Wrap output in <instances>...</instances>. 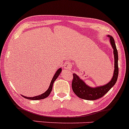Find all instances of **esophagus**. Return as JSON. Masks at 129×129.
Returning <instances> with one entry per match:
<instances>
[{"label":"esophagus","instance_id":"obj_1","mask_svg":"<svg viewBox=\"0 0 129 129\" xmlns=\"http://www.w3.org/2000/svg\"><path fill=\"white\" fill-rule=\"evenodd\" d=\"M72 67V64L69 62H66L64 63V66H63V68L65 69H67V70H69L70 68Z\"/></svg>","mask_w":129,"mask_h":129}]
</instances>
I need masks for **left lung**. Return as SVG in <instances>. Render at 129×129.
<instances>
[{"mask_svg": "<svg viewBox=\"0 0 129 129\" xmlns=\"http://www.w3.org/2000/svg\"><path fill=\"white\" fill-rule=\"evenodd\" d=\"M110 43L113 48V53L114 56V71L111 80L105 85L100 87H90L86 85L84 81L80 79L79 76L73 73V80L72 82V87L73 91L78 97L84 100H95L102 97L105 94L110 90L116 83L118 77V54L116 46L114 40L112 37L109 35Z\"/></svg>", "mask_w": 129, "mask_h": 129, "instance_id": "left-lung-1", "label": "left lung"}]
</instances>
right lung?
I'll return each instance as SVG.
<instances>
[{"instance_id":"add662e5","label":"right lung","mask_w":129,"mask_h":129,"mask_svg":"<svg viewBox=\"0 0 129 129\" xmlns=\"http://www.w3.org/2000/svg\"><path fill=\"white\" fill-rule=\"evenodd\" d=\"M61 70H62L61 69H59L57 70V72H56V73H55L54 76H53V79H52L51 82V84L50 85H49L48 89L46 90L45 92H44L43 94H42V95H38V96H35V97H25V96H23V97L25 99H29V100H40V99H43L46 98L47 97H48L49 95L50 94L51 92L52 89H53V85L54 82V81L56 80V79H57V78L59 76L60 72H61Z\"/></svg>"}]
</instances>
